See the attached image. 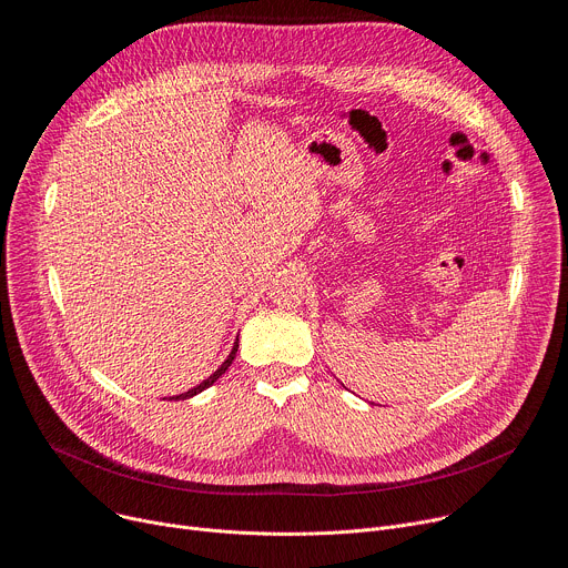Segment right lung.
Returning a JSON list of instances; mask_svg holds the SVG:
<instances>
[{"label":"right lung","mask_w":568,"mask_h":568,"mask_svg":"<svg viewBox=\"0 0 568 568\" xmlns=\"http://www.w3.org/2000/svg\"><path fill=\"white\" fill-rule=\"evenodd\" d=\"M235 353H237V342L233 344V348H231V353H229V357L224 359V364L211 375V377H206L202 384H197L195 388H191V390H186V393H182V395H175V397H171V399H186V397H193V395H197V393H202L204 388H209L211 384H215L224 373H226V368L231 366V362H233V357H235Z\"/></svg>","instance_id":"1"}]
</instances>
